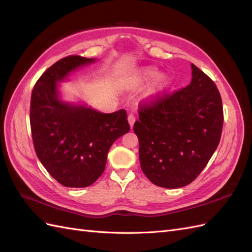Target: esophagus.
Here are the masks:
<instances>
[{
    "instance_id": "34e87169",
    "label": "esophagus",
    "mask_w": 252,
    "mask_h": 252,
    "mask_svg": "<svg viewBox=\"0 0 252 252\" xmlns=\"http://www.w3.org/2000/svg\"><path fill=\"white\" fill-rule=\"evenodd\" d=\"M134 122H135V117L133 116L132 113H130L128 116V123H129V125H130V127H133Z\"/></svg>"
}]
</instances>
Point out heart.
I'll list each match as a JSON object with an SVG mask.
<instances>
[{"mask_svg": "<svg viewBox=\"0 0 252 252\" xmlns=\"http://www.w3.org/2000/svg\"><path fill=\"white\" fill-rule=\"evenodd\" d=\"M152 83L146 94V98L149 102H156L159 100L172 85L170 77L167 74H161L156 68H143L138 74L129 81V84L132 87H143L147 84Z\"/></svg>", "mask_w": 252, "mask_h": 252, "instance_id": "1", "label": "heart"}]
</instances>
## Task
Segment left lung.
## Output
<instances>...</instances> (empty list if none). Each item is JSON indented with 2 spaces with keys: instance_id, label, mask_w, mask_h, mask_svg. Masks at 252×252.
Here are the masks:
<instances>
[{
  "instance_id": "1",
  "label": "left lung",
  "mask_w": 252,
  "mask_h": 252,
  "mask_svg": "<svg viewBox=\"0 0 252 252\" xmlns=\"http://www.w3.org/2000/svg\"><path fill=\"white\" fill-rule=\"evenodd\" d=\"M188 86L141 107L133 126L141 168L155 185L180 188L201 173L220 143L223 106L213 81L191 64Z\"/></svg>"
}]
</instances>
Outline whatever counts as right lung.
<instances>
[{"label": "right lung", "instance_id": "add662e5", "mask_svg": "<svg viewBox=\"0 0 252 252\" xmlns=\"http://www.w3.org/2000/svg\"><path fill=\"white\" fill-rule=\"evenodd\" d=\"M96 59L66 57L45 71L32 90L30 127L36 156L53 179L66 187H87L104 172L108 151L130 130L126 110L103 113L62 100L59 83Z\"/></svg>", "mask_w": 252, "mask_h": 252}]
</instances>
